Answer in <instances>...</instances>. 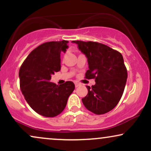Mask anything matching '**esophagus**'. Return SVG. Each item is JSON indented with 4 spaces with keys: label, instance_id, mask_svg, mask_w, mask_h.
<instances>
[{
    "label": "esophagus",
    "instance_id": "esophagus-1",
    "mask_svg": "<svg viewBox=\"0 0 151 151\" xmlns=\"http://www.w3.org/2000/svg\"><path fill=\"white\" fill-rule=\"evenodd\" d=\"M74 85H75V87H78V86L80 85V84H79L78 82H75L74 83Z\"/></svg>",
    "mask_w": 151,
    "mask_h": 151
}]
</instances>
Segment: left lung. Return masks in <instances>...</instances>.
<instances>
[{
    "label": "left lung",
    "mask_w": 151,
    "mask_h": 151,
    "mask_svg": "<svg viewBox=\"0 0 151 151\" xmlns=\"http://www.w3.org/2000/svg\"><path fill=\"white\" fill-rule=\"evenodd\" d=\"M87 58L86 79H95L96 84L81 99L84 106L93 114H104L112 110L120 101L127 79V70L120 52L96 42L72 41Z\"/></svg>",
    "instance_id": "8db88e82"
}]
</instances>
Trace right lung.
<instances>
[{"label": "right lung", "mask_w": 151, "mask_h": 151, "mask_svg": "<svg viewBox=\"0 0 151 151\" xmlns=\"http://www.w3.org/2000/svg\"><path fill=\"white\" fill-rule=\"evenodd\" d=\"M67 40L43 43L32 50L19 71L20 86L26 101L43 116L54 117L65 108L74 90L72 81L57 85L52 75L61 69L60 55L68 48Z\"/></svg>", "instance_id": "obj_1"}]
</instances>
